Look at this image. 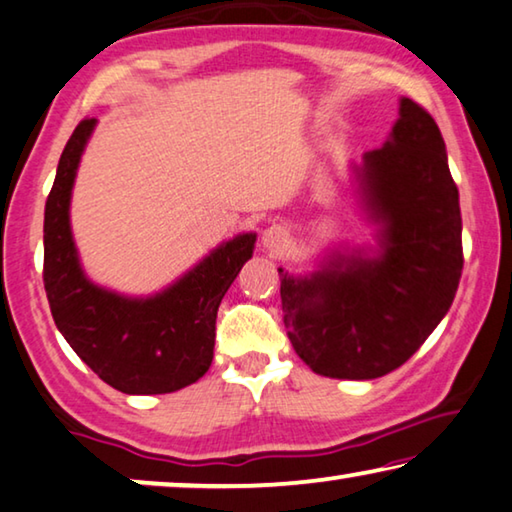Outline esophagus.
<instances>
[{
  "label": "esophagus",
  "mask_w": 512,
  "mask_h": 512,
  "mask_svg": "<svg viewBox=\"0 0 512 512\" xmlns=\"http://www.w3.org/2000/svg\"><path fill=\"white\" fill-rule=\"evenodd\" d=\"M263 245L270 251H281L288 245V231L283 226H270L263 233Z\"/></svg>",
  "instance_id": "1"
}]
</instances>
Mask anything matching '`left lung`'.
Returning a JSON list of instances; mask_svg holds the SVG:
<instances>
[{"label":"left lung","mask_w":512,"mask_h":512,"mask_svg":"<svg viewBox=\"0 0 512 512\" xmlns=\"http://www.w3.org/2000/svg\"><path fill=\"white\" fill-rule=\"evenodd\" d=\"M366 206L384 224L377 258L341 256L309 279L279 267L283 325L313 373L373 380L410 359L451 309L462 277V217L437 123L400 100L391 141L366 153Z\"/></svg>","instance_id":"obj_1"}]
</instances>
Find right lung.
<instances>
[{"label":"right lung","mask_w":512,"mask_h":512,"mask_svg":"<svg viewBox=\"0 0 512 512\" xmlns=\"http://www.w3.org/2000/svg\"><path fill=\"white\" fill-rule=\"evenodd\" d=\"M96 119H84L61 153L45 201L43 283L54 325L102 382L123 393H171L203 377L215 350L219 302L251 254L240 235L151 300H128L84 277L68 224L70 190Z\"/></svg>","instance_id":"obj_1"}]
</instances>
